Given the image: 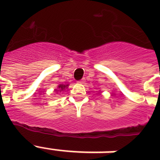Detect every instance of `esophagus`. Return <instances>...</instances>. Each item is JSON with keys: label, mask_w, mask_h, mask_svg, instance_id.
I'll use <instances>...</instances> for the list:
<instances>
[{"label": "esophagus", "mask_w": 160, "mask_h": 160, "mask_svg": "<svg viewBox=\"0 0 160 160\" xmlns=\"http://www.w3.org/2000/svg\"><path fill=\"white\" fill-rule=\"evenodd\" d=\"M85 79H82V80H80V81H79V83H80V84H84V83H85Z\"/></svg>", "instance_id": "esophagus-1"}]
</instances>
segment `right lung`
Returning <instances> with one entry per match:
<instances>
[{"mask_svg":"<svg viewBox=\"0 0 160 160\" xmlns=\"http://www.w3.org/2000/svg\"><path fill=\"white\" fill-rule=\"evenodd\" d=\"M68 85H58L57 89H55V92H60V91H62L65 89V88L68 87Z\"/></svg>","mask_w":160,"mask_h":160,"instance_id":"1","label":"right lung"}]
</instances>
